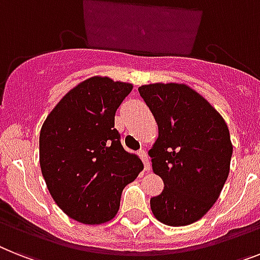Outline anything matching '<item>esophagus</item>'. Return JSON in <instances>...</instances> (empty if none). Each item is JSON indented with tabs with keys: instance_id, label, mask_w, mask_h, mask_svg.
<instances>
[{
	"instance_id": "obj_1",
	"label": "esophagus",
	"mask_w": 260,
	"mask_h": 260,
	"mask_svg": "<svg viewBox=\"0 0 260 260\" xmlns=\"http://www.w3.org/2000/svg\"><path fill=\"white\" fill-rule=\"evenodd\" d=\"M139 156H141L143 160V165H145V171H149L150 170V160H149V156H147V153H146L145 150H141V151H139Z\"/></svg>"
}]
</instances>
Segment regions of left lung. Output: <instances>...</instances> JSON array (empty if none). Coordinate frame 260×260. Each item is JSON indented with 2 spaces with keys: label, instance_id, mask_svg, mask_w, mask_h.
Wrapping results in <instances>:
<instances>
[{
  "label": "left lung",
  "instance_id": "1",
  "mask_svg": "<svg viewBox=\"0 0 260 260\" xmlns=\"http://www.w3.org/2000/svg\"><path fill=\"white\" fill-rule=\"evenodd\" d=\"M158 125L150 149L164 191L150 199L167 226H187L218 201L230 173L233 143L222 115L184 83H150L138 89Z\"/></svg>",
  "mask_w": 260,
  "mask_h": 260
}]
</instances>
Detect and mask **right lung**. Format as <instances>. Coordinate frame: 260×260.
I'll return each mask as SVG.
<instances>
[{"instance_id": "add662e5", "label": "right lung", "mask_w": 260, "mask_h": 260, "mask_svg": "<svg viewBox=\"0 0 260 260\" xmlns=\"http://www.w3.org/2000/svg\"><path fill=\"white\" fill-rule=\"evenodd\" d=\"M132 83L94 76L65 94L40 133V166L48 190L66 215L101 224L117 215L122 190L142 171L114 128L115 111Z\"/></svg>"}]
</instances>
